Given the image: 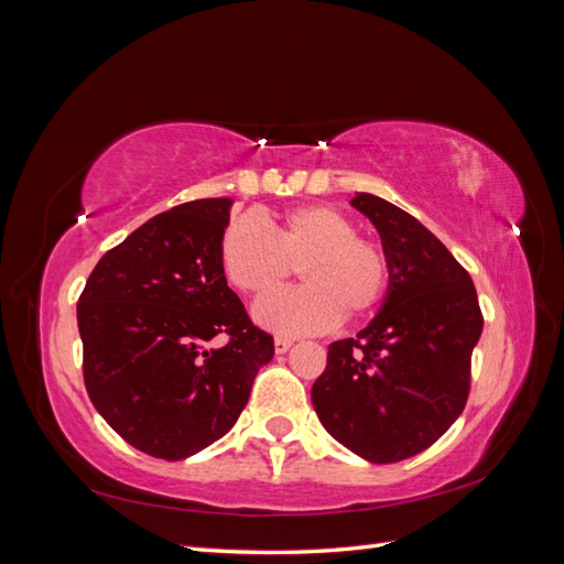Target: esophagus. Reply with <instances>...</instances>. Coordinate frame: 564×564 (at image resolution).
Returning a JSON list of instances; mask_svg holds the SVG:
<instances>
[{
	"label": "esophagus",
	"mask_w": 564,
	"mask_h": 564,
	"mask_svg": "<svg viewBox=\"0 0 564 564\" xmlns=\"http://www.w3.org/2000/svg\"><path fill=\"white\" fill-rule=\"evenodd\" d=\"M291 346H293V338H288V336L273 338V348H276V352H285Z\"/></svg>",
	"instance_id": "obj_1"
}]
</instances>
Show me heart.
Masks as SVG:
<instances>
[{
  "label": "heart",
  "mask_w": 564,
  "mask_h": 564,
  "mask_svg": "<svg viewBox=\"0 0 564 564\" xmlns=\"http://www.w3.org/2000/svg\"><path fill=\"white\" fill-rule=\"evenodd\" d=\"M220 269L232 288L264 295L297 267L305 285L267 295L254 319L285 336L319 334L360 317L382 300L389 261L377 242L332 206L310 204L281 214L271 230L254 216L232 218L220 238Z\"/></svg>",
  "instance_id": "b5f03b06"
}]
</instances>
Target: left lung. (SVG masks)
<instances>
[{
    "instance_id": "1",
    "label": "left lung",
    "mask_w": 564,
    "mask_h": 564,
    "mask_svg": "<svg viewBox=\"0 0 564 564\" xmlns=\"http://www.w3.org/2000/svg\"><path fill=\"white\" fill-rule=\"evenodd\" d=\"M350 206L382 238L389 285L375 319L329 346L312 405L346 449L394 464L427 449L462 415L482 314L468 271L421 220L368 192Z\"/></svg>"
}]
</instances>
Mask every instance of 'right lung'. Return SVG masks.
I'll use <instances>...</instances> for the list:
<instances>
[{
	"instance_id": "1",
	"label": "right lung",
	"mask_w": 564,
	"mask_h": 564,
	"mask_svg": "<svg viewBox=\"0 0 564 564\" xmlns=\"http://www.w3.org/2000/svg\"><path fill=\"white\" fill-rule=\"evenodd\" d=\"M232 199L187 202L105 252L76 305L96 411L139 452L180 462L220 440L250 399L273 338L220 269ZM216 335H228L212 347Z\"/></svg>"
}]
</instances>
